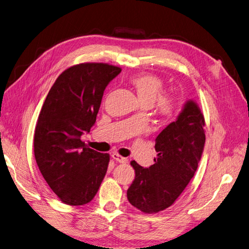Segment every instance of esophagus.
I'll return each mask as SVG.
<instances>
[{
  "instance_id": "obj_1",
  "label": "esophagus",
  "mask_w": 249,
  "mask_h": 249,
  "mask_svg": "<svg viewBox=\"0 0 249 249\" xmlns=\"http://www.w3.org/2000/svg\"><path fill=\"white\" fill-rule=\"evenodd\" d=\"M113 158L116 160V161H118L120 163H126L127 162V158H125V157L121 156V155H119L118 153H114L113 154Z\"/></svg>"
}]
</instances>
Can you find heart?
I'll return each instance as SVG.
<instances>
[{
	"label": "heart",
	"instance_id": "obj_1",
	"mask_svg": "<svg viewBox=\"0 0 249 249\" xmlns=\"http://www.w3.org/2000/svg\"><path fill=\"white\" fill-rule=\"evenodd\" d=\"M129 83L142 106L151 107L155 102L156 110L162 117H170L174 113V99L170 95H161L163 83L161 78L150 73L133 75Z\"/></svg>",
	"mask_w": 249,
	"mask_h": 249
}]
</instances>
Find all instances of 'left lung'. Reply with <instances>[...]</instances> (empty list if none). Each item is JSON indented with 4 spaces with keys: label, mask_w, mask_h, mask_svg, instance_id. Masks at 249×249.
I'll return each instance as SVG.
<instances>
[{
    "label": "left lung",
    "mask_w": 249,
    "mask_h": 249,
    "mask_svg": "<svg viewBox=\"0 0 249 249\" xmlns=\"http://www.w3.org/2000/svg\"><path fill=\"white\" fill-rule=\"evenodd\" d=\"M205 119L197 104L188 100L175 122L155 140V163L143 168L130 162L135 178L127 190L129 203L143 213H158L172 206L195 176L205 146Z\"/></svg>",
    "instance_id": "obj_1"
}]
</instances>
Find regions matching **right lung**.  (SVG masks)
<instances>
[{
  "label": "right lung",
  "instance_id": "add662e5",
  "mask_svg": "<svg viewBox=\"0 0 249 249\" xmlns=\"http://www.w3.org/2000/svg\"><path fill=\"white\" fill-rule=\"evenodd\" d=\"M107 63H82L63 71L47 94L37 120L34 154L51 189L64 204L82 206L97 194L109 154L82 142L96 122L107 86L121 72Z\"/></svg>",
  "mask_w": 249,
  "mask_h": 249
}]
</instances>
